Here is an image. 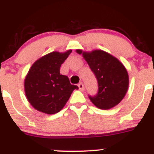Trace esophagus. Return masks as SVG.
Returning <instances> with one entry per match:
<instances>
[{"label": "esophagus", "mask_w": 154, "mask_h": 154, "mask_svg": "<svg viewBox=\"0 0 154 154\" xmlns=\"http://www.w3.org/2000/svg\"><path fill=\"white\" fill-rule=\"evenodd\" d=\"M78 87L79 90H81V91H84V84H83V83H80V84H78Z\"/></svg>", "instance_id": "esophagus-1"}]
</instances>
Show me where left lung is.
I'll list each match as a JSON object with an SVG mask.
<instances>
[{"label":"left lung","instance_id":"1","mask_svg":"<svg viewBox=\"0 0 154 154\" xmlns=\"http://www.w3.org/2000/svg\"><path fill=\"white\" fill-rule=\"evenodd\" d=\"M82 54L98 82V93L94 97L89 96L92 103L100 109H109L119 104L125 96L129 84L127 70L119 60L102 50Z\"/></svg>","mask_w":154,"mask_h":154}]
</instances>
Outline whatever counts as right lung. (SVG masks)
Listing matches in <instances>:
<instances>
[{
  "instance_id": "obj_1",
  "label": "right lung",
  "mask_w": 154,
  "mask_h": 154,
  "mask_svg": "<svg viewBox=\"0 0 154 154\" xmlns=\"http://www.w3.org/2000/svg\"><path fill=\"white\" fill-rule=\"evenodd\" d=\"M72 50L64 53L53 51L40 57L30 67L24 81L26 97L38 111L48 115L62 109L76 85L60 74V67Z\"/></svg>"
}]
</instances>
